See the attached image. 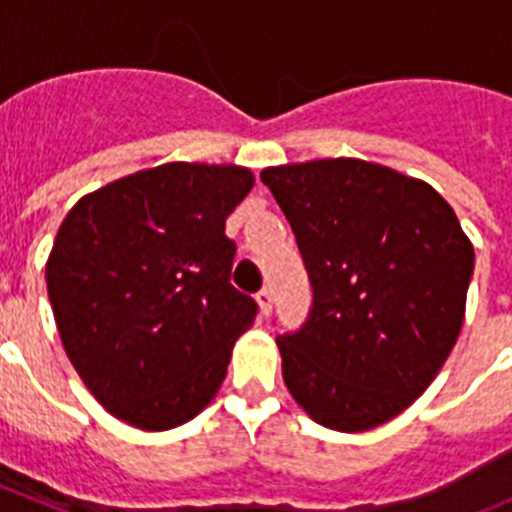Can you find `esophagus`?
<instances>
[{
    "mask_svg": "<svg viewBox=\"0 0 512 512\" xmlns=\"http://www.w3.org/2000/svg\"><path fill=\"white\" fill-rule=\"evenodd\" d=\"M256 302H259V310L261 315H269L271 312V305H274V297H271V289H261L259 295H256Z\"/></svg>",
    "mask_w": 512,
    "mask_h": 512,
    "instance_id": "esophagus-1",
    "label": "esophagus"
}]
</instances>
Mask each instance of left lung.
I'll return each mask as SVG.
<instances>
[{
  "label": "left lung",
  "instance_id": "left-lung-1",
  "mask_svg": "<svg viewBox=\"0 0 512 512\" xmlns=\"http://www.w3.org/2000/svg\"><path fill=\"white\" fill-rule=\"evenodd\" d=\"M312 287L277 338L287 390L315 423L361 433L410 408L464 325L474 248L431 184L361 158L269 166Z\"/></svg>",
  "mask_w": 512,
  "mask_h": 512
}]
</instances>
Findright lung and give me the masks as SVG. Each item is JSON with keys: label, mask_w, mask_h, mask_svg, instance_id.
<instances>
[{"label": "right lung", "mask_w": 512, "mask_h": 512, "mask_svg": "<svg viewBox=\"0 0 512 512\" xmlns=\"http://www.w3.org/2000/svg\"><path fill=\"white\" fill-rule=\"evenodd\" d=\"M243 166L161 164L81 197L45 284L58 336L107 413L169 431L210 405L256 302L230 284L225 220L251 192Z\"/></svg>", "instance_id": "1"}]
</instances>
